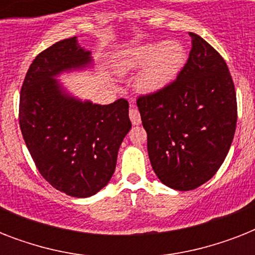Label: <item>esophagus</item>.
<instances>
[{
	"mask_svg": "<svg viewBox=\"0 0 255 255\" xmlns=\"http://www.w3.org/2000/svg\"><path fill=\"white\" fill-rule=\"evenodd\" d=\"M129 119H131L132 124L133 126H139L140 123H141V119H140V114L139 111H137V108L135 107V106H132L131 108H129Z\"/></svg>",
	"mask_w": 255,
	"mask_h": 255,
	"instance_id": "esophagus-1",
	"label": "esophagus"
}]
</instances>
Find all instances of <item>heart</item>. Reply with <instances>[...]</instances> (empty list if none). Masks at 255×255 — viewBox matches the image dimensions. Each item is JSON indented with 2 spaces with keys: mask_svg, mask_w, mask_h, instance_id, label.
Returning <instances> with one entry per match:
<instances>
[{
  "mask_svg": "<svg viewBox=\"0 0 255 255\" xmlns=\"http://www.w3.org/2000/svg\"><path fill=\"white\" fill-rule=\"evenodd\" d=\"M185 63L186 50L180 42H160L126 50L118 67L123 74L141 69L136 87L144 94H156L176 81Z\"/></svg>",
  "mask_w": 255,
  "mask_h": 255,
  "instance_id": "obj_1",
  "label": "heart"
}]
</instances>
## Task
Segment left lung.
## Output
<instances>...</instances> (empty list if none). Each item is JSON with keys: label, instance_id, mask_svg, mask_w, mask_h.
Here are the masks:
<instances>
[{"label": "left lung", "instance_id": "8db88e82", "mask_svg": "<svg viewBox=\"0 0 255 255\" xmlns=\"http://www.w3.org/2000/svg\"><path fill=\"white\" fill-rule=\"evenodd\" d=\"M177 79L136 100L152 168L164 185L192 190L224 163L237 124V98L225 59L200 35Z\"/></svg>", "mask_w": 255, "mask_h": 255}]
</instances>
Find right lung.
I'll return each instance as SVG.
<instances>
[{
    "instance_id": "1",
    "label": "right lung",
    "mask_w": 255,
    "mask_h": 255,
    "mask_svg": "<svg viewBox=\"0 0 255 255\" xmlns=\"http://www.w3.org/2000/svg\"><path fill=\"white\" fill-rule=\"evenodd\" d=\"M91 53L67 38L39 53L19 95V127L35 167L50 185L73 197H90L107 185L118 151L131 129L128 102L107 106L67 95L54 78L85 69Z\"/></svg>"
}]
</instances>
